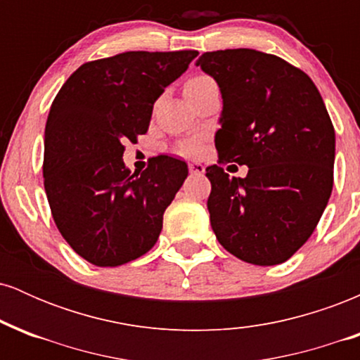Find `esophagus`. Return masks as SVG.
I'll list each match as a JSON object with an SVG mask.
<instances>
[{
    "label": "esophagus",
    "instance_id": "34e87169",
    "mask_svg": "<svg viewBox=\"0 0 360 360\" xmlns=\"http://www.w3.org/2000/svg\"><path fill=\"white\" fill-rule=\"evenodd\" d=\"M189 172H191V174H203L205 166H201L200 162L189 164Z\"/></svg>",
    "mask_w": 360,
    "mask_h": 360
}]
</instances>
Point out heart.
Masks as SVG:
<instances>
[{
    "instance_id": "obj_1",
    "label": "heart",
    "mask_w": 360,
    "mask_h": 360,
    "mask_svg": "<svg viewBox=\"0 0 360 360\" xmlns=\"http://www.w3.org/2000/svg\"><path fill=\"white\" fill-rule=\"evenodd\" d=\"M213 84H214V81L210 76H206V74H196V76H191L188 81L184 82V94L186 96H189V94L200 93V91L210 88V86H213ZM179 152L184 155H194L200 152V146H198L196 142L188 140V142L181 143Z\"/></svg>"
}]
</instances>
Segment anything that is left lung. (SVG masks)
Wrapping results in <instances>:
<instances>
[{
  "instance_id": "left-lung-1",
  "label": "left lung",
  "mask_w": 360,
  "mask_h": 360,
  "mask_svg": "<svg viewBox=\"0 0 360 360\" xmlns=\"http://www.w3.org/2000/svg\"><path fill=\"white\" fill-rule=\"evenodd\" d=\"M218 82L221 128L208 212L218 242L255 266L284 262L311 237L333 188L335 130L308 74L254 49L205 52ZM247 165L243 180L221 166Z\"/></svg>"
}]
</instances>
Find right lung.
Masks as SVG:
<instances>
[{"label":"right lung","instance_id":"add662e5","mask_svg":"<svg viewBox=\"0 0 360 360\" xmlns=\"http://www.w3.org/2000/svg\"><path fill=\"white\" fill-rule=\"evenodd\" d=\"M196 56L135 51L86 62L53 98L45 125V193L62 237L94 266L130 262L159 238L188 166L157 155L131 174L122 157L125 142L147 134L164 88Z\"/></svg>","mask_w":360,"mask_h":360}]
</instances>
